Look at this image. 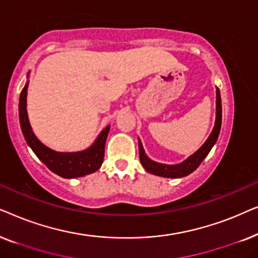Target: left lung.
I'll return each instance as SVG.
<instances>
[{"mask_svg":"<svg viewBox=\"0 0 258 258\" xmlns=\"http://www.w3.org/2000/svg\"><path fill=\"white\" fill-rule=\"evenodd\" d=\"M221 124H222V103H221V94L220 89L216 88V119H215V125L211 134L208 137V140L204 142L202 147L196 151L195 154H192L191 156H189L185 161H183L182 163L178 164H163L158 163L150 160L149 157L146 155V151L143 149L142 142L139 139V153H140V161L141 164L143 165V168L146 169L148 172L153 175L162 176V177H169V178H179L184 177V176L191 174L194 170H196L199 168V165L202 163V161L208 156V154L210 153L211 148L215 146L216 141L218 139L221 132Z\"/></svg>","mask_w":258,"mask_h":258,"instance_id":"1","label":"left lung"}]
</instances>
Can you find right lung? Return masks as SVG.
I'll use <instances>...</instances> for the list:
<instances>
[{
  "instance_id": "add662e5",
  "label": "right lung",
  "mask_w": 258,
  "mask_h": 258,
  "mask_svg": "<svg viewBox=\"0 0 258 258\" xmlns=\"http://www.w3.org/2000/svg\"><path fill=\"white\" fill-rule=\"evenodd\" d=\"M29 76V73H28ZM29 82L27 81L26 86L21 91L19 103L20 124L23 136L36 156L50 169L52 172L64 178H75L81 176L89 175L100 169L104 157V147L107 141L110 125L105 126L100 135L88 149L76 153H59L44 146L40 140L35 136L31 129L29 118L27 112V90Z\"/></svg>"
}]
</instances>
